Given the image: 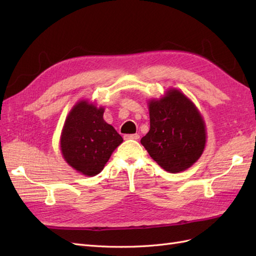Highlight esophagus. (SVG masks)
<instances>
[{"instance_id": "1", "label": "esophagus", "mask_w": 256, "mask_h": 256, "mask_svg": "<svg viewBox=\"0 0 256 256\" xmlns=\"http://www.w3.org/2000/svg\"><path fill=\"white\" fill-rule=\"evenodd\" d=\"M140 135L138 134H126L124 135V140H138Z\"/></svg>"}]
</instances>
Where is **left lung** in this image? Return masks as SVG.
Instances as JSON below:
<instances>
[{"instance_id": "8db88e82", "label": "left lung", "mask_w": 256, "mask_h": 256, "mask_svg": "<svg viewBox=\"0 0 256 256\" xmlns=\"http://www.w3.org/2000/svg\"><path fill=\"white\" fill-rule=\"evenodd\" d=\"M150 131L140 143L166 172L187 170L202 154L204 120L180 91L170 90L160 100L150 102Z\"/></svg>"}]
</instances>
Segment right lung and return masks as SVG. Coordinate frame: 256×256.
<instances>
[{
    "instance_id": "1",
    "label": "right lung",
    "mask_w": 256,
    "mask_h": 256,
    "mask_svg": "<svg viewBox=\"0 0 256 256\" xmlns=\"http://www.w3.org/2000/svg\"><path fill=\"white\" fill-rule=\"evenodd\" d=\"M104 108L77 103L64 125L60 146L64 158L86 176L99 174L123 138L103 120Z\"/></svg>"
}]
</instances>
